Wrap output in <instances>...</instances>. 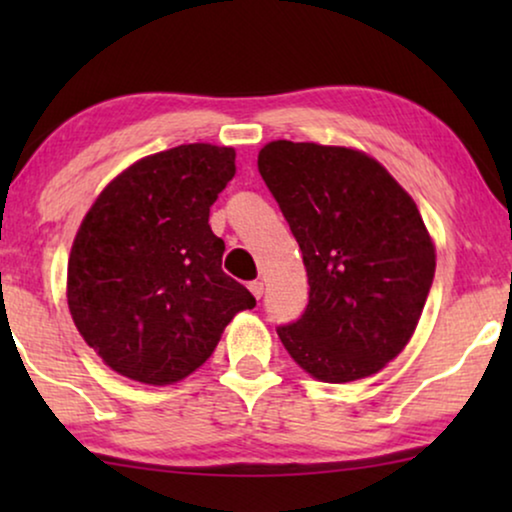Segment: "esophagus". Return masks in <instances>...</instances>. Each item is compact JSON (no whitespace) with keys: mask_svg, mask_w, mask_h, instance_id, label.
I'll return each mask as SVG.
<instances>
[{"mask_svg":"<svg viewBox=\"0 0 512 512\" xmlns=\"http://www.w3.org/2000/svg\"><path fill=\"white\" fill-rule=\"evenodd\" d=\"M249 291L254 293V298H261L263 296V282H258V279H254V282H249Z\"/></svg>","mask_w":512,"mask_h":512,"instance_id":"1","label":"esophagus"}]
</instances>
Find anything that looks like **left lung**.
<instances>
[{
    "label": "left lung",
    "mask_w": 512,
    "mask_h": 512,
    "mask_svg": "<svg viewBox=\"0 0 512 512\" xmlns=\"http://www.w3.org/2000/svg\"><path fill=\"white\" fill-rule=\"evenodd\" d=\"M258 172L310 284L305 312L277 326L286 352L324 382L382 370L415 333L436 272L417 205L377 160L342 146L279 139Z\"/></svg>",
    "instance_id": "1"
}]
</instances>
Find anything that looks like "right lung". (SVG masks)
<instances>
[{"label":"right lung","instance_id":"1","mask_svg":"<svg viewBox=\"0 0 512 512\" xmlns=\"http://www.w3.org/2000/svg\"><path fill=\"white\" fill-rule=\"evenodd\" d=\"M235 177L228 146L184 144L142 158L104 188L76 233L67 303L83 340L116 373L184 380L256 298L221 270L209 207Z\"/></svg>","mask_w":512,"mask_h":512}]
</instances>
